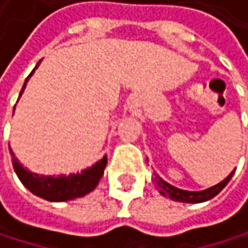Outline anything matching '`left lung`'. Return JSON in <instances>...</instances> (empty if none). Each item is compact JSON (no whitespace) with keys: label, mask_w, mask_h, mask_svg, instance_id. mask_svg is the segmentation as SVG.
Here are the masks:
<instances>
[{"label":"left lung","mask_w":248,"mask_h":248,"mask_svg":"<svg viewBox=\"0 0 248 248\" xmlns=\"http://www.w3.org/2000/svg\"><path fill=\"white\" fill-rule=\"evenodd\" d=\"M235 171V170H234ZM234 171L230 173L224 181H221L220 184L211 186V188H207L204 191H185V189H179L176 186H173L171 184H168L167 181H164L158 173H154V178H152V182L155 184L156 189L159 191L161 195L164 197H168L173 201H179V202H204V201H208L211 198H214L224 186L228 184V181L231 179Z\"/></svg>","instance_id":"8db88e82"}]
</instances>
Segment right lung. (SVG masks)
Returning <instances> with one entry per match:
<instances>
[{"mask_svg":"<svg viewBox=\"0 0 248 248\" xmlns=\"http://www.w3.org/2000/svg\"><path fill=\"white\" fill-rule=\"evenodd\" d=\"M40 63H41V60L37 63L35 69L38 67ZM34 70L25 78L20 96L23 94L25 84H27L31 75L34 73ZM10 154L13 156L14 171H16L17 176L20 178V181L23 182L25 188L30 189L34 195L44 198L47 201H53V202L75 200V198H80V197L92 192L97 186L100 178L103 176V171H105L106 164H108V156H103L99 162H96L94 165H92L87 170H83L81 172L70 173V175H59V176H53V175L46 176V175H38V173H34L25 170L24 167L18 162V159L16 158L11 148H10Z\"/></svg>","mask_w":248,"mask_h":248,"instance_id":"right-lung-1","label":"right lung"}]
</instances>
